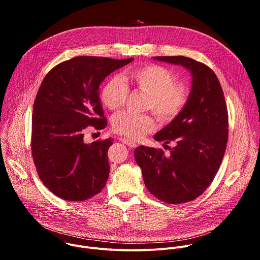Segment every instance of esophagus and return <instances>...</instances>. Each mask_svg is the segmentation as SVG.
<instances>
[{
	"instance_id": "34e87169",
	"label": "esophagus",
	"mask_w": 260,
	"mask_h": 260,
	"mask_svg": "<svg viewBox=\"0 0 260 260\" xmlns=\"http://www.w3.org/2000/svg\"><path fill=\"white\" fill-rule=\"evenodd\" d=\"M120 140H121V142H122L123 144H125V145L128 146L129 148H136V147H137V143H136L135 141H132V140L127 139V138H121Z\"/></svg>"
}]
</instances>
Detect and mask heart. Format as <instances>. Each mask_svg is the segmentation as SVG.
I'll return each instance as SVG.
<instances>
[{
  "label": "heart",
  "mask_w": 260,
  "mask_h": 260,
  "mask_svg": "<svg viewBox=\"0 0 260 260\" xmlns=\"http://www.w3.org/2000/svg\"><path fill=\"white\" fill-rule=\"evenodd\" d=\"M128 87L147 94L145 109H151L162 122L175 119L189 100V88L177 82L174 73L168 68L150 63L128 70L123 80L118 76L110 77L102 86L100 99L109 110H118L124 106ZM114 132L131 139H140L154 128L153 117L148 114L121 112L112 119Z\"/></svg>",
  "instance_id": "1"
}]
</instances>
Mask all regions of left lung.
I'll list each match as a JSON object with an SVG mask.
<instances>
[{
    "label": "left lung",
    "instance_id": "left-lung-1",
    "mask_svg": "<svg viewBox=\"0 0 260 260\" xmlns=\"http://www.w3.org/2000/svg\"><path fill=\"white\" fill-rule=\"evenodd\" d=\"M155 59L188 69L192 89L182 112L154 136L157 142L175 143L171 154L139 146L135 158L151 194L167 204H184L203 194L220 168L229 137L228 107L216 74L207 64L181 55Z\"/></svg>",
    "mask_w": 260,
    "mask_h": 260
}]
</instances>
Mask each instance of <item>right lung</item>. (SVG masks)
<instances>
[{"label":"right lung","mask_w":260,"mask_h":260,"mask_svg":"<svg viewBox=\"0 0 260 260\" xmlns=\"http://www.w3.org/2000/svg\"><path fill=\"white\" fill-rule=\"evenodd\" d=\"M132 60L76 56L53 67L43 79L34 102L30 149L40 180L56 197L86 201L106 186L113 141L85 144L84 132L106 127L100 84Z\"/></svg>","instance_id":"obj_1"}]
</instances>
